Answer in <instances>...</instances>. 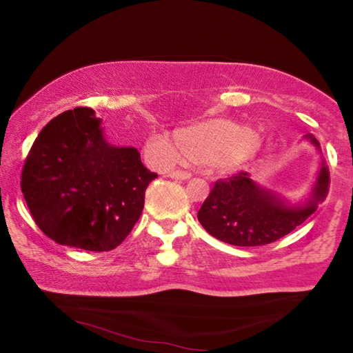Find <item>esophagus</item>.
Instances as JSON below:
<instances>
[{
	"label": "esophagus",
	"instance_id": "obj_1",
	"mask_svg": "<svg viewBox=\"0 0 353 353\" xmlns=\"http://www.w3.org/2000/svg\"><path fill=\"white\" fill-rule=\"evenodd\" d=\"M171 179H176V181H188V179L192 177L191 172L188 171H181V170H174L168 174Z\"/></svg>",
	"mask_w": 353,
	"mask_h": 353
}]
</instances>
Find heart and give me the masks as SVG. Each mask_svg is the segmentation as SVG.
<instances>
[{
  "label": "heart",
  "instance_id": "b5f03b06",
  "mask_svg": "<svg viewBox=\"0 0 353 353\" xmlns=\"http://www.w3.org/2000/svg\"><path fill=\"white\" fill-rule=\"evenodd\" d=\"M258 141V133L250 127L212 119L177 132L154 133L148 138L145 152L156 167H170L183 156L186 161L200 165H223L247 154Z\"/></svg>",
  "mask_w": 353,
  "mask_h": 353
}]
</instances>
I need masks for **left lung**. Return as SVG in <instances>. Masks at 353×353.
Wrapping results in <instances>:
<instances>
[{
	"instance_id": "left-lung-1",
	"label": "left lung",
	"mask_w": 353,
	"mask_h": 353,
	"mask_svg": "<svg viewBox=\"0 0 353 353\" xmlns=\"http://www.w3.org/2000/svg\"><path fill=\"white\" fill-rule=\"evenodd\" d=\"M305 139L321 153L319 141L312 134ZM329 186V170L321 159L310 196L291 203L272 190L256 183L249 172L216 181L197 219L208 234L238 247H253L274 243L288 235L317 211Z\"/></svg>"
}]
</instances>
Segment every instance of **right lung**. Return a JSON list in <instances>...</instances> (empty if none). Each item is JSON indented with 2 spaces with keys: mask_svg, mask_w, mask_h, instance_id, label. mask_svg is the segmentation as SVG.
<instances>
[{
  "mask_svg": "<svg viewBox=\"0 0 353 353\" xmlns=\"http://www.w3.org/2000/svg\"><path fill=\"white\" fill-rule=\"evenodd\" d=\"M156 177L137 148L109 144L91 108H76L37 134L21 191L37 226L57 244L108 252L132 232Z\"/></svg>",
  "mask_w": 353,
  "mask_h": 353,
  "instance_id": "right-lung-1",
  "label": "right lung"
}]
</instances>
